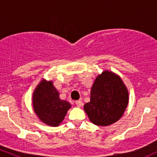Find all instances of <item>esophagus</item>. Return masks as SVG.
<instances>
[{
    "instance_id": "1",
    "label": "esophagus",
    "mask_w": 157,
    "mask_h": 157,
    "mask_svg": "<svg viewBox=\"0 0 157 157\" xmlns=\"http://www.w3.org/2000/svg\"><path fill=\"white\" fill-rule=\"evenodd\" d=\"M75 104L77 105V107H81L82 105H83V102H82L81 100H77L76 101Z\"/></svg>"
}]
</instances>
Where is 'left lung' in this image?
<instances>
[{
	"label": "left lung",
	"mask_w": 157,
	"mask_h": 157,
	"mask_svg": "<svg viewBox=\"0 0 157 157\" xmlns=\"http://www.w3.org/2000/svg\"><path fill=\"white\" fill-rule=\"evenodd\" d=\"M128 101V90L121 77L105 70L95 79L90 90V101L83 109L93 124L108 126L122 117Z\"/></svg>",
	"instance_id": "8db88e82"
}]
</instances>
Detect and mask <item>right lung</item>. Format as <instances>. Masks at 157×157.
Segmentation results:
<instances>
[{
	"label": "right lung",
	"instance_id": "add662e5",
	"mask_svg": "<svg viewBox=\"0 0 157 157\" xmlns=\"http://www.w3.org/2000/svg\"><path fill=\"white\" fill-rule=\"evenodd\" d=\"M59 93L52 80L42 79L33 93L34 112L42 122L52 127L61 124L71 105L59 97Z\"/></svg>",
	"mask_w": 157,
	"mask_h": 157
}]
</instances>
